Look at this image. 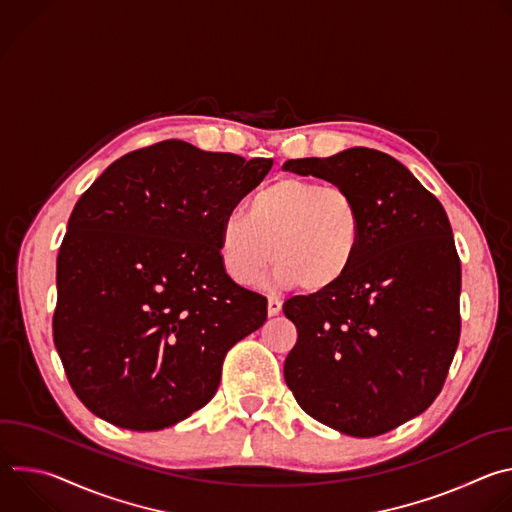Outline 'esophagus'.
<instances>
[{"label": "esophagus", "instance_id": "1", "mask_svg": "<svg viewBox=\"0 0 512 512\" xmlns=\"http://www.w3.org/2000/svg\"><path fill=\"white\" fill-rule=\"evenodd\" d=\"M281 306H283V302L279 298L269 296V300H267V314L269 316H277L281 312Z\"/></svg>", "mask_w": 512, "mask_h": 512}]
</instances>
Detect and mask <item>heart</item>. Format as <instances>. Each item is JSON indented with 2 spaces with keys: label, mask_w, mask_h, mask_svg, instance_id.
Listing matches in <instances>:
<instances>
[{
  "label": "heart",
  "mask_w": 512,
  "mask_h": 512,
  "mask_svg": "<svg viewBox=\"0 0 512 512\" xmlns=\"http://www.w3.org/2000/svg\"><path fill=\"white\" fill-rule=\"evenodd\" d=\"M362 241V208L348 190L285 176L255 192L247 214L223 218L218 255L237 283L257 281L273 257L279 283L322 294L350 273Z\"/></svg>",
  "instance_id": "b5f03b06"
}]
</instances>
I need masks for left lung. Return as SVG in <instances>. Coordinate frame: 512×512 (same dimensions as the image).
Listing matches in <instances>:
<instances>
[{
  "label": "left lung",
  "instance_id": "8db88e82",
  "mask_svg": "<svg viewBox=\"0 0 512 512\" xmlns=\"http://www.w3.org/2000/svg\"><path fill=\"white\" fill-rule=\"evenodd\" d=\"M285 170L348 190L364 216L350 273L283 314L298 342L283 377L300 407L352 437H375L440 395L460 340L462 267L448 214L395 158L350 148Z\"/></svg>",
  "mask_w": 512,
  "mask_h": 512
}]
</instances>
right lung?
<instances>
[{"mask_svg": "<svg viewBox=\"0 0 512 512\" xmlns=\"http://www.w3.org/2000/svg\"><path fill=\"white\" fill-rule=\"evenodd\" d=\"M273 160L168 139L113 162L79 198L56 259L54 346L97 417L133 431L204 407L267 298L218 255L223 218Z\"/></svg>", "mask_w": 512, "mask_h": 512, "instance_id": "obj_1", "label": "right lung"}]
</instances>
